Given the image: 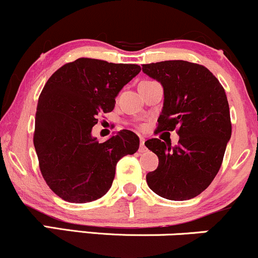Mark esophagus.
<instances>
[{
  "instance_id": "esophagus-1",
  "label": "esophagus",
  "mask_w": 258,
  "mask_h": 258,
  "mask_svg": "<svg viewBox=\"0 0 258 258\" xmlns=\"http://www.w3.org/2000/svg\"><path fill=\"white\" fill-rule=\"evenodd\" d=\"M139 141H141V146H139V152H141V153L147 152V148H146V146H144V138L141 137V138H139Z\"/></svg>"
}]
</instances>
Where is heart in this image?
Instances as JSON below:
<instances>
[{
    "label": "heart",
    "instance_id": "obj_1",
    "mask_svg": "<svg viewBox=\"0 0 258 258\" xmlns=\"http://www.w3.org/2000/svg\"><path fill=\"white\" fill-rule=\"evenodd\" d=\"M144 82H146V81H144Z\"/></svg>",
    "mask_w": 258,
    "mask_h": 258
}]
</instances>
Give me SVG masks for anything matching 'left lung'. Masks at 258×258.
<instances>
[{
	"instance_id": "1",
	"label": "left lung",
	"mask_w": 258,
	"mask_h": 258,
	"mask_svg": "<svg viewBox=\"0 0 258 258\" xmlns=\"http://www.w3.org/2000/svg\"><path fill=\"white\" fill-rule=\"evenodd\" d=\"M142 69L164 87L156 132L176 130L179 136L176 147L159 138L144 143L159 158L147 183L165 199L189 200L211 184L223 161L232 136L226 92L214 74L197 63L165 60Z\"/></svg>"
}]
</instances>
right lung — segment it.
Listing matches in <instances>:
<instances>
[{"label":"right lung","mask_w":258,"mask_h":258,"mask_svg":"<svg viewBox=\"0 0 258 258\" xmlns=\"http://www.w3.org/2000/svg\"><path fill=\"white\" fill-rule=\"evenodd\" d=\"M141 67L79 58L44 85L35 116L34 146L47 185L69 203H90L110 189L117 161L138 150L136 133L122 130L104 143L92 137L97 117L112 111L115 97Z\"/></svg>","instance_id":"right-lung-1"}]
</instances>
